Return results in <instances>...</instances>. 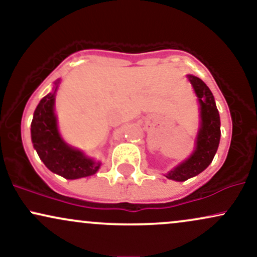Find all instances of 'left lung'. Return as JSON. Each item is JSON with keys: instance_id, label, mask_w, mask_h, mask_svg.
<instances>
[{"instance_id": "obj_1", "label": "left lung", "mask_w": 257, "mask_h": 257, "mask_svg": "<svg viewBox=\"0 0 257 257\" xmlns=\"http://www.w3.org/2000/svg\"><path fill=\"white\" fill-rule=\"evenodd\" d=\"M192 83L200 104L202 124L197 138L196 151L187 161L167 174L168 179L185 181L202 173L213 162L220 143V116L210 89L202 79L196 76H187Z\"/></svg>"}]
</instances>
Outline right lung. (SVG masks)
Returning <instances> with one entry per match:
<instances>
[{
    "label": "right lung",
    "mask_w": 257,
    "mask_h": 257,
    "mask_svg": "<svg viewBox=\"0 0 257 257\" xmlns=\"http://www.w3.org/2000/svg\"><path fill=\"white\" fill-rule=\"evenodd\" d=\"M57 90V89H55ZM54 93L41 100L31 122V139L34 147L44 166L65 179H79L95 174L100 162L87 158L78 150L61 140L54 114Z\"/></svg>",
    "instance_id": "obj_1"
}]
</instances>
